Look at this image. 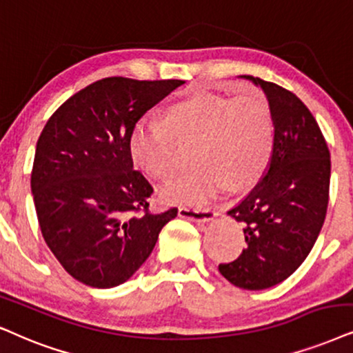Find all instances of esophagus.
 I'll return each mask as SVG.
<instances>
[{
    "label": "esophagus",
    "instance_id": "obj_1",
    "mask_svg": "<svg viewBox=\"0 0 353 353\" xmlns=\"http://www.w3.org/2000/svg\"><path fill=\"white\" fill-rule=\"evenodd\" d=\"M179 216L187 218V220L205 223L213 220L216 216V212L212 208L205 207H181L179 208Z\"/></svg>",
    "mask_w": 353,
    "mask_h": 353
}]
</instances>
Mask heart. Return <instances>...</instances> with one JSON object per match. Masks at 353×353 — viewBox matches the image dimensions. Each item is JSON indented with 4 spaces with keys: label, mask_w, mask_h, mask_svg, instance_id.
<instances>
[{
    "label": "heart",
    "mask_w": 353,
    "mask_h": 353,
    "mask_svg": "<svg viewBox=\"0 0 353 353\" xmlns=\"http://www.w3.org/2000/svg\"><path fill=\"white\" fill-rule=\"evenodd\" d=\"M177 141L195 143L197 166L166 187L163 197L202 203L223 187L248 189L264 176L275 146L274 114L257 91L234 97L195 92L168 105L163 120L143 119L133 127V163L154 181H171L179 169Z\"/></svg>",
    "instance_id": "1"
}]
</instances>
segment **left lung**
<instances>
[{
  "mask_svg": "<svg viewBox=\"0 0 353 353\" xmlns=\"http://www.w3.org/2000/svg\"><path fill=\"white\" fill-rule=\"evenodd\" d=\"M275 120V146L262 179L228 215L244 225L248 246L220 274L244 290L283 282L313 249L327 212L331 153L310 109L287 89L261 78Z\"/></svg>",
  "mask_w": 353,
  "mask_h": 353,
  "instance_id": "obj_1",
  "label": "left lung"
}]
</instances>
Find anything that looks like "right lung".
I'll list each match as a JSON object with an SVG mask.
<instances>
[{
	"label": "right lung",
	"mask_w": 353,
	"mask_h": 353,
	"mask_svg": "<svg viewBox=\"0 0 353 353\" xmlns=\"http://www.w3.org/2000/svg\"><path fill=\"white\" fill-rule=\"evenodd\" d=\"M184 81L112 77L65 101L40 133L30 189L40 231L78 282L112 288L150 257L177 208L151 213L153 187L133 169L130 135Z\"/></svg>",
	"instance_id": "add662e5"
}]
</instances>
